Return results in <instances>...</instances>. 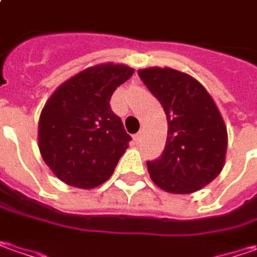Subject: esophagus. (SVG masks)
I'll use <instances>...</instances> for the list:
<instances>
[{"label": "esophagus", "instance_id": "1", "mask_svg": "<svg viewBox=\"0 0 257 257\" xmlns=\"http://www.w3.org/2000/svg\"><path fill=\"white\" fill-rule=\"evenodd\" d=\"M141 138H142V135H141V134H137V135H134V141H135V144H139Z\"/></svg>", "mask_w": 257, "mask_h": 257}]
</instances>
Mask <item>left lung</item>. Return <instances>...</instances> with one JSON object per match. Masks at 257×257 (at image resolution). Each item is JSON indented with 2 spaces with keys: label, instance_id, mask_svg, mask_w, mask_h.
<instances>
[{
  "label": "left lung",
  "instance_id": "8db88e82",
  "mask_svg": "<svg viewBox=\"0 0 257 257\" xmlns=\"http://www.w3.org/2000/svg\"><path fill=\"white\" fill-rule=\"evenodd\" d=\"M138 75L161 102L168 138L161 158L146 162L156 186L169 193H193L222 172L227 131L206 88L193 76L172 68L149 67Z\"/></svg>",
  "mask_w": 257,
  "mask_h": 257
}]
</instances>
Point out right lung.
Returning a JSON list of instances; mask_svg holds the SVG:
<instances>
[{
  "mask_svg": "<svg viewBox=\"0 0 257 257\" xmlns=\"http://www.w3.org/2000/svg\"><path fill=\"white\" fill-rule=\"evenodd\" d=\"M134 75L125 64H98L61 84L42 108L38 148L59 181L81 189L106 182L132 138L111 109L112 93Z\"/></svg>",
  "mask_w": 257,
  "mask_h": 257,
  "instance_id": "right-lung-1",
  "label": "right lung"
}]
</instances>
